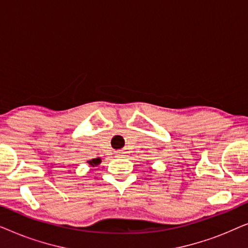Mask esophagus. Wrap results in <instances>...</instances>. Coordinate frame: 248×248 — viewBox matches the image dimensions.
I'll return each instance as SVG.
<instances>
[{
  "label": "esophagus",
  "instance_id": "esophagus-1",
  "mask_svg": "<svg viewBox=\"0 0 248 248\" xmlns=\"http://www.w3.org/2000/svg\"><path fill=\"white\" fill-rule=\"evenodd\" d=\"M118 154H120L121 155H124L125 152H124V150H120V151H118Z\"/></svg>",
  "mask_w": 248,
  "mask_h": 248
}]
</instances>
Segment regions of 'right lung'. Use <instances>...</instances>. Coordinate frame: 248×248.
<instances>
[{
  "label": "right lung",
  "mask_w": 248,
  "mask_h": 248,
  "mask_svg": "<svg viewBox=\"0 0 248 248\" xmlns=\"http://www.w3.org/2000/svg\"><path fill=\"white\" fill-rule=\"evenodd\" d=\"M89 164L91 166H97L98 164H100V158H97V159H93V160L89 161Z\"/></svg>",
  "instance_id": "1"
}]
</instances>
